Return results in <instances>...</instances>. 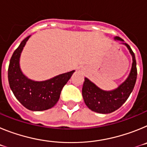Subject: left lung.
<instances>
[{"mask_svg":"<svg viewBox=\"0 0 147 147\" xmlns=\"http://www.w3.org/2000/svg\"><path fill=\"white\" fill-rule=\"evenodd\" d=\"M116 40L124 41L120 37ZM132 56V66L129 76L124 83L112 91H104L97 88L87 78L82 86V96L85 105L89 109L98 113H110L118 110L129 98L136 85L137 79V67L134 52L128 44L124 43Z\"/></svg>","mask_w":147,"mask_h":147,"instance_id":"obj_1","label":"left lung"}]
</instances>
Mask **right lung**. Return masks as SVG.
I'll return each mask as SVG.
<instances>
[{
	"mask_svg": "<svg viewBox=\"0 0 147 147\" xmlns=\"http://www.w3.org/2000/svg\"><path fill=\"white\" fill-rule=\"evenodd\" d=\"M29 37L28 36L24 39L13 53L8 68V80L15 96L26 108L33 111H42L51 108L57 104L62 88L74 71L44 82L28 80L20 71L19 59Z\"/></svg>",
	"mask_w": 147,
	"mask_h": 147,
	"instance_id": "1",
	"label": "right lung"
}]
</instances>
